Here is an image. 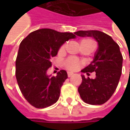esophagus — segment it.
I'll return each instance as SVG.
<instances>
[{
    "label": "esophagus",
    "mask_w": 130,
    "mask_h": 130,
    "mask_svg": "<svg viewBox=\"0 0 130 130\" xmlns=\"http://www.w3.org/2000/svg\"><path fill=\"white\" fill-rule=\"evenodd\" d=\"M73 74H73V73H72V72H68L67 73V75H68V77H71L72 76Z\"/></svg>",
    "instance_id": "obj_1"
}]
</instances>
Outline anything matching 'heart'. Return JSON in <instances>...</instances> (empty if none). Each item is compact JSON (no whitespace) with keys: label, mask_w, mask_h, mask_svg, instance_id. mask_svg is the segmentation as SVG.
<instances>
[{"label":"heart","mask_w":130,"mask_h":130,"mask_svg":"<svg viewBox=\"0 0 130 130\" xmlns=\"http://www.w3.org/2000/svg\"><path fill=\"white\" fill-rule=\"evenodd\" d=\"M81 44H82L83 48H91L93 50L95 46V42L92 40V39H90V38L83 40L81 42ZM66 48H67V43H64L59 48V52L65 51ZM83 65V61H81L80 60L78 59L77 58L74 57V56H69L67 59H65V61H63L64 67L68 70L72 71V72L78 70Z\"/></svg>","instance_id":"1"}]
</instances>
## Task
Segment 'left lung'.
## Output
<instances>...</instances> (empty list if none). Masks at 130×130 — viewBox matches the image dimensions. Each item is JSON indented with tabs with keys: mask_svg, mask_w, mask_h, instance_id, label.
I'll use <instances>...</instances> for the list:
<instances>
[{
	"mask_svg": "<svg viewBox=\"0 0 130 130\" xmlns=\"http://www.w3.org/2000/svg\"><path fill=\"white\" fill-rule=\"evenodd\" d=\"M80 37H92L98 44L93 61L82 70L90 75L95 72V79L82 76L83 83L78 92L84 102L90 105H101L109 100L115 92L122 74L123 57L119 46L111 36L98 30L78 31Z\"/></svg>",
	"mask_w": 130,
	"mask_h": 130,
	"instance_id": "8db88e82",
	"label": "left lung"
}]
</instances>
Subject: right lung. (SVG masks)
<instances>
[{"instance_id": "add662e5", "label": "right lung", "mask_w": 130, "mask_h": 130, "mask_svg": "<svg viewBox=\"0 0 130 130\" xmlns=\"http://www.w3.org/2000/svg\"><path fill=\"white\" fill-rule=\"evenodd\" d=\"M76 36L51 29H40L29 33L20 43L16 59V77L27 102L37 108H44L58 100L67 73L61 70L49 77L47 70L52 67L51 58L57 55L60 46Z\"/></svg>"}]
</instances>
